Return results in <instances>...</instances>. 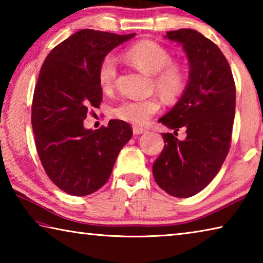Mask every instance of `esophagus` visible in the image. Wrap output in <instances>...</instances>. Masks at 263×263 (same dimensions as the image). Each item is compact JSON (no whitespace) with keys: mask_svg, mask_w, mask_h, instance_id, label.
Listing matches in <instances>:
<instances>
[{"mask_svg":"<svg viewBox=\"0 0 263 263\" xmlns=\"http://www.w3.org/2000/svg\"><path fill=\"white\" fill-rule=\"evenodd\" d=\"M133 135L137 136V135H142V133H145L146 130L145 128H141V127H138V126H133Z\"/></svg>","mask_w":263,"mask_h":263,"instance_id":"obj_1","label":"esophagus"}]
</instances>
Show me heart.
Wrapping results in <instances>:
<instances>
[{
	"instance_id": "heart-1",
	"label": "heart",
	"mask_w": 263,
	"mask_h": 263,
	"mask_svg": "<svg viewBox=\"0 0 263 263\" xmlns=\"http://www.w3.org/2000/svg\"><path fill=\"white\" fill-rule=\"evenodd\" d=\"M125 58L142 72L152 75L157 90L168 100L182 94L185 87V73L182 66L172 61L171 53L160 44L141 41L125 52ZM117 79V62L105 57L99 68V83L103 91L112 90ZM160 109L157 97L124 100L112 109V116L135 125H144Z\"/></svg>"
}]
</instances>
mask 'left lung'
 Segmentation results:
<instances>
[{"mask_svg":"<svg viewBox=\"0 0 263 263\" xmlns=\"http://www.w3.org/2000/svg\"><path fill=\"white\" fill-rule=\"evenodd\" d=\"M164 38L182 45L189 80L181 99L159 118L177 134L162 133L164 147L153 164L160 188L174 197L198 194L213 180L229 153L235 112V86L226 58L215 43L193 29L168 31Z\"/></svg>","mask_w":263,"mask_h":263,"instance_id":"8db88e82","label":"left lung"}]
</instances>
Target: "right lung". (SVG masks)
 Returning <instances> with one entry per match:
<instances>
[{"label": "right lung", "mask_w": 263, "mask_h": 263, "mask_svg": "<svg viewBox=\"0 0 263 263\" xmlns=\"http://www.w3.org/2000/svg\"><path fill=\"white\" fill-rule=\"evenodd\" d=\"M135 35L80 30L53 48L42 66L31 109L35 147L48 177L69 195L87 196L103 186L131 139L126 122L111 119L94 131L83 121L89 109L100 108L102 60Z\"/></svg>", "instance_id": "add662e5"}]
</instances>
